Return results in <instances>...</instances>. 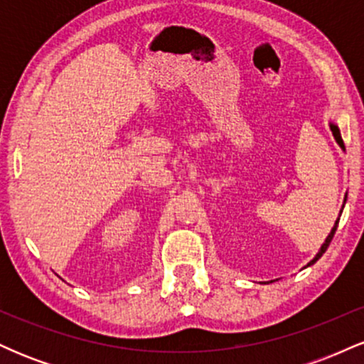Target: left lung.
I'll return each instance as SVG.
<instances>
[{
    "label": "left lung",
    "mask_w": 364,
    "mask_h": 364,
    "mask_svg": "<svg viewBox=\"0 0 364 364\" xmlns=\"http://www.w3.org/2000/svg\"><path fill=\"white\" fill-rule=\"evenodd\" d=\"M328 124H330V129H332V135H333V139H336V141H337V144H339V147H341L342 150H346V149H344V141H342V136H341V129H339V127H337V123H333V121H330ZM346 200H348V193H346V196H344V205H346ZM344 205H342V208H344ZM342 208H341V214H342ZM337 224H339V219L336 220V224H333L332 231H330V232H328V236L325 237L323 245L320 246L318 253H316L315 257H313V260L308 262L306 265L303 267V269H306V267H311L313 263H316V260H318V258L321 257V255H323L325 252H327V248H328L330 241H332V237H333V235H336V231H337ZM270 282H274V281H270ZM267 284H269V282H267Z\"/></svg>",
    "instance_id": "left-lung-1"
}]
</instances>
